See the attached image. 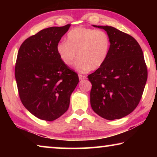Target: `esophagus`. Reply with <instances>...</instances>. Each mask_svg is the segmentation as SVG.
Returning <instances> with one entry per match:
<instances>
[{"instance_id": "obj_1", "label": "esophagus", "mask_w": 157, "mask_h": 157, "mask_svg": "<svg viewBox=\"0 0 157 157\" xmlns=\"http://www.w3.org/2000/svg\"><path fill=\"white\" fill-rule=\"evenodd\" d=\"M78 76H79V80H82V79H86V75H80V74H79V75Z\"/></svg>"}]
</instances>
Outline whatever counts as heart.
<instances>
[{
    "label": "heart",
    "mask_w": 157,
    "mask_h": 157,
    "mask_svg": "<svg viewBox=\"0 0 157 157\" xmlns=\"http://www.w3.org/2000/svg\"><path fill=\"white\" fill-rule=\"evenodd\" d=\"M110 47V39L105 32L78 27L68 33L66 41L57 44V52L67 66L73 64L78 53L75 67L84 73L102 67L107 59Z\"/></svg>",
    "instance_id": "heart-1"
}]
</instances>
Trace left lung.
Wrapping results in <instances>:
<instances>
[{
  "instance_id": "obj_1",
  "label": "left lung",
  "mask_w": 157,
  "mask_h": 157,
  "mask_svg": "<svg viewBox=\"0 0 157 157\" xmlns=\"http://www.w3.org/2000/svg\"><path fill=\"white\" fill-rule=\"evenodd\" d=\"M93 26L107 32L111 47L104 65L88 75L91 107L107 120L120 119L132 113L141 99L147 79L144 56L129 34L111 26Z\"/></svg>"
}]
</instances>
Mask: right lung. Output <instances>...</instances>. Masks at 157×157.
<instances>
[{
  "mask_svg": "<svg viewBox=\"0 0 157 157\" xmlns=\"http://www.w3.org/2000/svg\"><path fill=\"white\" fill-rule=\"evenodd\" d=\"M71 25L44 29L26 39L18 50L15 78L24 107L36 118L52 121L68 110L78 75L66 66L57 46Z\"/></svg>",
  "mask_w": 157,
  "mask_h": 157,
  "instance_id": "obj_1",
  "label": "right lung"
}]
</instances>
